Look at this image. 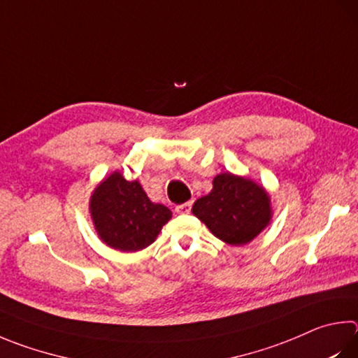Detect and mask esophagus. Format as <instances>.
<instances>
[{
  "label": "esophagus",
  "mask_w": 358,
  "mask_h": 358,
  "mask_svg": "<svg viewBox=\"0 0 358 358\" xmlns=\"http://www.w3.org/2000/svg\"><path fill=\"white\" fill-rule=\"evenodd\" d=\"M191 208H192V200L186 201V203L177 205V206H175V211H177L178 214H187V213L191 211Z\"/></svg>",
  "instance_id": "34e87169"
}]
</instances>
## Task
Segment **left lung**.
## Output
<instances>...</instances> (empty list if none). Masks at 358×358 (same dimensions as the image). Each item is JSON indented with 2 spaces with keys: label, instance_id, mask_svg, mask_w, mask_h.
Masks as SVG:
<instances>
[{
  "label": "left lung",
  "instance_id": "1",
  "mask_svg": "<svg viewBox=\"0 0 358 358\" xmlns=\"http://www.w3.org/2000/svg\"><path fill=\"white\" fill-rule=\"evenodd\" d=\"M192 213L214 236L231 245L250 243L272 217L271 199L264 187L230 172L213 180L211 192L194 203Z\"/></svg>",
  "mask_w": 358,
  "mask_h": 358
}]
</instances>
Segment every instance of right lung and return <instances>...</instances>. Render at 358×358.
<instances>
[{"instance_id": "add662e5", "label": "right lung", "mask_w": 358, "mask_h": 358, "mask_svg": "<svg viewBox=\"0 0 358 358\" xmlns=\"http://www.w3.org/2000/svg\"><path fill=\"white\" fill-rule=\"evenodd\" d=\"M89 210L101 241L122 252L145 249L172 217L167 206L147 197L138 180L128 181L120 172L95 187Z\"/></svg>"}]
</instances>
